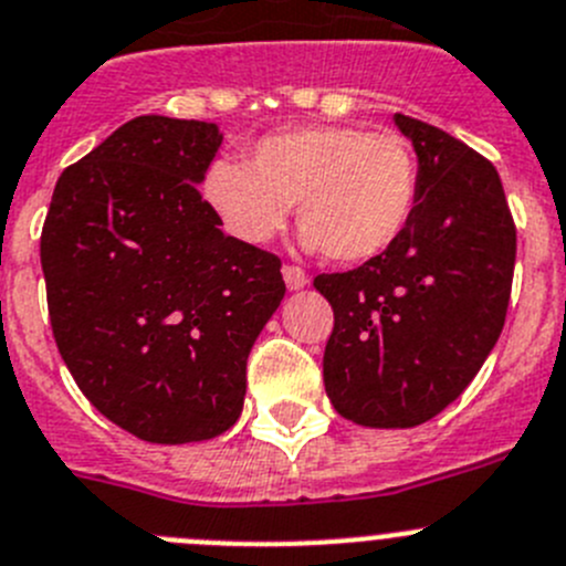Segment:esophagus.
Here are the masks:
<instances>
[{
	"instance_id": "esophagus-1",
	"label": "esophagus",
	"mask_w": 566,
	"mask_h": 566,
	"mask_svg": "<svg viewBox=\"0 0 566 566\" xmlns=\"http://www.w3.org/2000/svg\"><path fill=\"white\" fill-rule=\"evenodd\" d=\"M282 276H284V284H287L290 290H304L310 284L307 273L301 271V268H295V265H284Z\"/></svg>"
}]
</instances>
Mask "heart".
I'll return each mask as SVG.
<instances>
[{
	"label": "heart",
	"mask_w": 566,
	"mask_h": 566,
	"mask_svg": "<svg viewBox=\"0 0 566 566\" xmlns=\"http://www.w3.org/2000/svg\"><path fill=\"white\" fill-rule=\"evenodd\" d=\"M419 161L405 136L357 125H301L253 142L248 167L209 164L200 195L234 240L268 245L298 203L301 245L355 265L377 259L413 220Z\"/></svg>",
	"instance_id": "obj_1"
}]
</instances>
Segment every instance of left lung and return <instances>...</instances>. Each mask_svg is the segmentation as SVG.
<instances>
[{
	"mask_svg": "<svg viewBox=\"0 0 566 566\" xmlns=\"http://www.w3.org/2000/svg\"><path fill=\"white\" fill-rule=\"evenodd\" d=\"M419 161V203L377 259L315 276L335 329L324 385L343 419L416 427L467 390L505 324L516 229L497 170L441 128L396 114Z\"/></svg>",
	"mask_w": 566,
	"mask_h": 566,
	"instance_id": "left-lung-1",
	"label": "left lung"
}]
</instances>
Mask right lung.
Returning <instances> with one entry per match:
<instances>
[{"instance_id": "1", "label": "right lung", "mask_w": 566, "mask_h": 566, "mask_svg": "<svg viewBox=\"0 0 566 566\" xmlns=\"http://www.w3.org/2000/svg\"><path fill=\"white\" fill-rule=\"evenodd\" d=\"M218 125L136 116L57 178L41 231L52 335L88 402L150 443L240 419L282 262L226 237L198 187Z\"/></svg>"}]
</instances>
